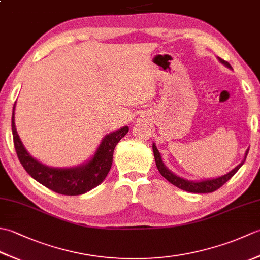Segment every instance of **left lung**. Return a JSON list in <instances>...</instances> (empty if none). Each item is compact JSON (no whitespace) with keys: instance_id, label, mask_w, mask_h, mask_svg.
Masks as SVG:
<instances>
[{"instance_id":"left-lung-1","label":"left lung","mask_w":260,"mask_h":260,"mask_svg":"<svg viewBox=\"0 0 260 260\" xmlns=\"http://www.w3.org/2000/svg\"><path fill=\"white\" fill-rule=\"evenodd\" d=\"M218 59L220 62L225 66V67L233 69L231 68V66L229 64V62L224 61V60L221 58H218ZM248 151L249 150L246 151L244 161H242L239 165H237L234 170H231L230 172H228L227 174L219 176V178H215V179H209V180H203V181L197 182V181H189V180H185L183 178H180V176L175 175L174 173L171 172V171L164 165V163L162 161V157H161V154H159L155 144L153 143V153H154V157H155L156 167H157V170L159 171V173H161L162 176H164V178L167 179L170 183H172L176 187H179V189H182V190L187 191V192H193V193H210V192L218 190L220 186H222L225 182L233 178L237 171L241 168V165L245 163Z\"/></svg>"}]
</instances>
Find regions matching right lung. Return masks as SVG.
<instances>
[{
	"mask_svg": "<svg viewBox=\"0 0 260 260\" xmlns=\"http://www.w3.org/2000/svg\"><path fill=\"white\" fill-rule=\"evenodd\" d=\"M14 109L15 104L12 113V134L15 151L22 167L39 183L63 196L84 194L101 184L112 168L116 145L128 132V127L124 126L105 136L96 153L85 164L76 168H50L32 157L22 144L15 128Z\"/></svg>",
	"mask_w": 260,
	"mask_h": 260,
	"instance_id": "obj_1",
	"label": "right lung"
}]
</instances>
